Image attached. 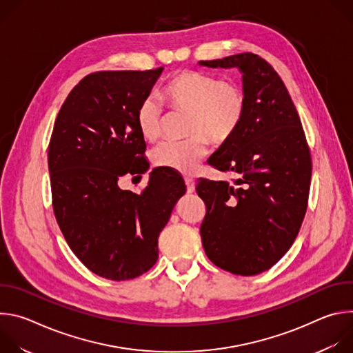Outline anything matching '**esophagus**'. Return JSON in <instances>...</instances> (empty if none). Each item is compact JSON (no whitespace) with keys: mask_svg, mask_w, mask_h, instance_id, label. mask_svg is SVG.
I'll return each mask as SVG.
<instances>
[{"mask_svg":"<svg viewBox=\"0 0 353 353\" xmlns=\"http://www.w3.org/2000/svg\"><path fill=\"white\" fill-rule=\"evenodd\" d=\"M185 185H187V192H194L195 191V181L190 177H185Z\"/></svg>","mask_w":353,"mask_h":353,"instance_id":"esophagus-1","label":"esophagus"}]
</instances>
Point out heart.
I'll return each instance as SVG.
<instances>
[{
    "label": "heart",
    "instance_id": "1",
    "mask_svg": "<svg viewBox=\"0 0 353 353\" xmlns=\"http://www.w3.org/2000/svg\"><path fill=\"white\" fill-rule=\"evenodd\" d=\"M161 99L172 113L185 114L184 135L180 142H166L152 154L155 166L194 173L207 154L208 142L226 145L240 130L247 112V93L234 81L192 70L176 72L162 88ZM137 128L143 141L161 139L165 114L152 99H145L135 113Z\"/></svg>",
    "mask_w": 353,
    "mask_h": 353
}]
</instances>
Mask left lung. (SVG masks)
Here are the masks:
<instances>
[{
    "mask_svg": "<svg viewBox=\"0 0 353 353\" xmlns=\"http://www.w3.org/2000/svg\"><path fill=\"white\" fill-rule=\"evenodd\" d=\"M199 64L237 67L247 93L240 130L210 161L236 179H198L195 190L207 207L201 240L216 267L257 275L285 256L300 230L309 203L310 149L283 81L264 59L240 53Z\"/></svg>",
    "mask_w": 353,
    "mask_h": 353,
    "instance_id": "1",
    "label": "left lung"
}]
</instances>
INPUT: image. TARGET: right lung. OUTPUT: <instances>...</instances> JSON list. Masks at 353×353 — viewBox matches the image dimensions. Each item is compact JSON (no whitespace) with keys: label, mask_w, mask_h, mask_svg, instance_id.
Instances as JSON below:
<instances>
[{"label":"right lung","mask_w":353,"mask_h":353,"mask_svg":"<svg viewBox=\"0 0 353 353\" xmlns=\"http://www.w3.org/2000/svg\"><path fill=\"white\" fill-rule=\"evenodd\" d=\"M162 70L86 75L67 96L50 138L57 223L79 261L106 279H132L155 265L158 237L185 192L173 172L154 170L141 194L117 184L148 170L135 113Z\"/></svg>","instance_id":"right-lung-1"}]
</instances>
